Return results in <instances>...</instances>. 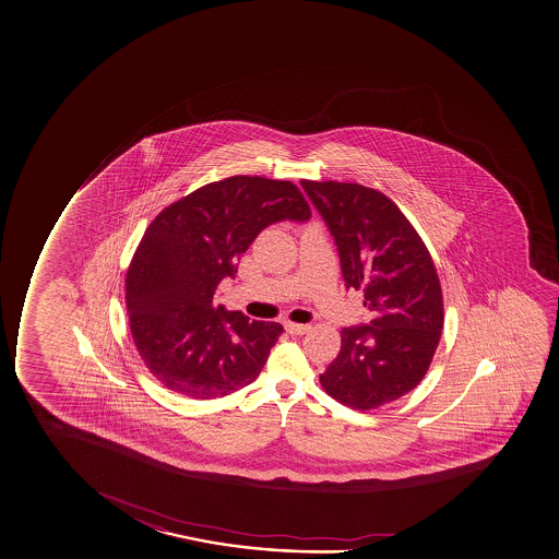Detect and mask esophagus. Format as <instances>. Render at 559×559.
Returning a JSON list of instances; mask_svg holds the SVG:
<instances>
[{
  "instance_id": "esophagus-1",
  "label": "esophagus",
  "mask_w": 559,
  "mask_h": 559,
  "mask_svg": "<svg viewBox=\"0 0 559 559\" xmlns=\"http://www.w3.org/2000/svg\"><path fill=\"white\" fill-rule=\"evenodd\" d=\"M310 329L312 325H308V323H292V321L286 323V331L289 334H307L310 333Z\"/></svg>"
}]
</instances>
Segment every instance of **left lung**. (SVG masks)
Returning a JSON list of instances; mask_svg holds the SVG:
<instances>
[{
	"mask_svg": "<svg viewBox=\"0 0 559 559\" xmlns=\"http://www.w3.org/2000/svg\"><path fill=\"white\" fill-rule=\"evenodd\" d=\"M338 249L345 288L362 289L370 323L345 326L338 357L320 376L326 394L358 411L420 383L444 325L433 260L402 210L358 183L301 180Z\"/></svg>",
	"mask_w": 559,
	"mask_h": 559,
	"instance_id": "left-lung-1",
	"label": "left lung"
}]
</instances>
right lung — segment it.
I'll return each instance as SVG.
<instances>
[{
	"mask_svg": "<svg viewBox=\"0 0 559 559\" xmlns=\"http://www.w3.org/2000/svg\"><path fill=\"white\" fill-rule=\"evenodd\" d=\"M308 219L295 183L233 176L152 221L126 276V307L139 355L159 383L215 400L260 376L283 325L215 307V289L236 276L239 258L264 228Z\"/></svg>",
	"mask_w": 559,
	"mask_h": 559,
	"instance_id": "add662e5",
	"label": "right lung"
}]
</instances>
